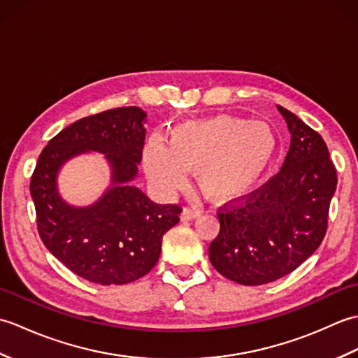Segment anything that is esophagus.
Here are the masks:
<instances>
[{"label":"esophagus","instance_id":"1","mask_svg":"<svg viewBox=\"0 0 358 358\" xmlns=\"http://www.w3.org/2000/svg\"><path fill=\"white\" fill-rule=\"evenodd\" d=\"M201 214V210L199 208H185L183 210H181V220L183 222H189V220H194Z\"/></svg>","mask_w":358,"mask_h":358}]
</instances>
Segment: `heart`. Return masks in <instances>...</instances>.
Segmentation results:
<instances>
[{
	"instance_id": "obj_1",
	"label": "heart",
	"mask_w": 358,
	"mask_h": 358,
	"mask_svg": "<svg viewBox=\"0 0 358 358\" xmlns=\"http://www.w3.org/2000/svg\"><path fill=\"white\" fill-rule=\"evenodd\" d=\"M278 141L269 124L217 115L175 126L164 144L157 136L143 149V163L158 191L171 194L196 171L201 191L227 203L250 194L269 171Z\"/></svg>"
}]
</instances>
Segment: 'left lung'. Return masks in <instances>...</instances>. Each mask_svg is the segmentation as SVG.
<instances>
[{"label": "left lung", "instance_id": "left-lung-1", "mask_svg": "<svg viewBox=\"0 0 358 358\" xmlns=\"http://www.w3.org/2000/svg\"><path fill=\"white\" fill-rule=\"evenodd\" d=\"M277 109L291 134L283 167L243 204L220 209V234L209 246L212 266L245 286L285 277L315 252L337 189L322 136L292 112Z\"/></svg>", "mask_w": 358, "mask_h": 358}]
</instances>
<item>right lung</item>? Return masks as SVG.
<instances>
[{
	"label": "right lung",
	"instance_id": "add662e5",
	"mask_svg": "<svg viewBox=\"0 0 358 358\" xmlns=\"http://www.w3.org/2000/svg\"><path fill=\"white\" fill-rule=\"evenodd\" d=\"M146 112L110 109L75 121L48 143L30 181L38 234L53 257L85 280L126 285L157 264L163 235L181 208L157 204L132 186L146 136ZM98 151L111 166V185L95 203L73 207L57 191V172L69 159Z\"/></svg>",
	"mask_w": 358,
	"mask_h": 358
}]
</instances>
